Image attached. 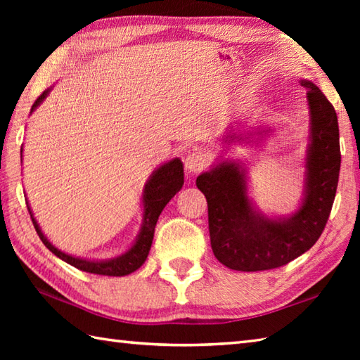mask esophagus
<instances>
[{
	"label": "esophagus",
	"mask_w": 360,
	"mask_h": 360,
	"mask_svg": "<svg viewBox=\"0 0 360 360\" xmlns=\"http://www.w3.org/2000/svg\"><path fill=\"white\" fill-rule=\"evenodd\" d=\"M184 165H186V170L188 173H196L202 170L205 167V156L200 151H192L188 153L186 160H184Z\"/></svg>",
	"instance_id": "34e87169"
}]
</instances>
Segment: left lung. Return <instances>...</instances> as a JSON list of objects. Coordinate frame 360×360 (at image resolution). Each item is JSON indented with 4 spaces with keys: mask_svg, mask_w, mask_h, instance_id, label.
Instances as JSON below:
<instances>
[{
    "mask_svg": "<svg viewBox=\"0 0 360 360\" xmlns=\"http://www.w3.org/2000/svg\"><path fill=\"white\" fill-rule=\"evenodd\" d=\"M300 83L308 89L311 143L304 200L297 213L286 219L259 215L248 198L244 170L231 160L196 178L207 200L212 250L229 269L255 272L288 264L314 246L330 218L340 172L338 114L314 83Z\"/></svg>",
    "mask_w": 360,
    "mask_h": 360,
    "instance_id": "left-lung-1",
    "label": "left lung"
}]
</instances>
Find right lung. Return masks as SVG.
I'll return each mask as SVG.
<instances>
[{"label":"right lung","mask_w":360,"mask_h":360,"mask_svg":"<svg viewBox=\"0 0 360 360\" xmlns=\"http://www.w3.org/2000/svg\"><path fill=\"white\" fill-rule=\"evenodd\" d=\"M48 93L49 91H44V93L37 98L30 111H34L37 106L40 105V102L46 96H48ZM182 184H184V168H182V162L178 158L164 164L162 167H159L158 170L153 173V176L143 190V223L134 246L129 249L127 254L112 259H106V262H89V259L75 258V257L63 254V252L58 250L57 248H53L52 244L46 240V236L40 231V227H38L35 218L32 217V212L29 209V205H27V210H29L30 218H32V224L35 227L38 236H40V240L43 241L44 246L48 248L53 255L62 258L63 262L70 263L71 266L77 267L80 271L98 274V275H110V277H122V275H128L134 272L136 269H139V267L145 263V259H147L150 248H151L153 236H155V227H156L160 212L164 210L167 202L170 201L172 198L182 188Z\"/></svg>","instance_id":"obj_1"}]
</instances>
